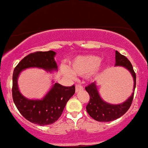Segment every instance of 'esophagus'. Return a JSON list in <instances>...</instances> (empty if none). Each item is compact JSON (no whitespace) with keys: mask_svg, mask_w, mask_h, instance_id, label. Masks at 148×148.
I'll use <instances>...</instances> for the list:
<instances>
[{"mask_svg":"<svg viewBox=\"0 0 148 148\" xmlns=\"http://www.w3.org/2000/svg\"><path fill=\"white\" fill-rule=\"evenodd\" d=\"M83 89H84V88L82 86H81V85H76V87H75L76 92H79V91H82Z\"/></svg>","mask_w":148,"mask_h":148,"instance_id":"obj_1","label":"esophagus"}]
</instances>
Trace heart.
<instances>
[{
  "label": "heart",
  "instance_id": "heart-1",
  "mask_svg": "<svg viewBox=\"0 0 148 148\" xmlns=\"http://www.w3.org/2000/svg\"><path fill=\"white\" fill-rule=\"evenodd\" d=\"M69 67L62 66V71L66 76L74 78V74L86 76L93 79L99 75L104 68V64L99 57L94 55H82L75 57L69 64Z\"/></svg>",
  "mask_w": 148,
  "mask_h": 148
}]
</instances>
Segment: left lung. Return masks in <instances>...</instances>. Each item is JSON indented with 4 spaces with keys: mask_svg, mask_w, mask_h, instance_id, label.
<instances>
[{
    "mask_svg": "<svg viewBox=\"0 0 148 148\" xmlns=\"http://www.w3.org/2000/svg\"><path fill=\"white\" fill-rule=\"evenodd\" d=\"M115 66H123L128 70L133 79V93L127 100L119 104H111L103 100L99 94L97 82H94L85 88L90 96V101L86 106V111L92 119L99 122H109L119 119L126 113L130 107L136 86V75L130 61L116 51Z\"/></svg>",
    "mask_w": 148,
    "mask_h": 148,
    "instance_id": "left-lung-1",
    "label": "left lung"
}]
</instances>
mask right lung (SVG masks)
Wrapping results in <instances>:
<instances>
[{
    "label": "right lung",
    "instance_id": "obj_1",
    "mask_svg": "<svg viewBox=\"0 0 148 148\" xmlns=\"http://www.w3.org/2000/svg\"><path fill=\"white\" fill-rule=\"evenodd\" d=\"M54 51L29 54L15 66L12 74V99L22 116L32 123L47 125L54 123L61 116L70 98L75 93V86H64L58 83L52 84L42 99H29L19 90L18 79L21 71L28 68H39L49 72L57 71Z\"/></svg>",
    "mask_w": 148,
    "mask_h": 148
}]
</instances>
